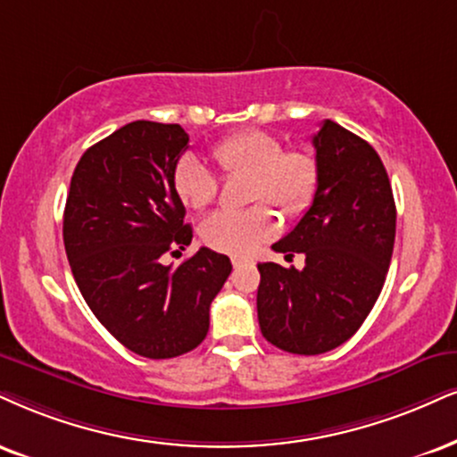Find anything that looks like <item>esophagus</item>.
Segmentation results:
<instances>
[{"label": "esophagus", "mask_w": 457, "mask_h": 457, "mask_svg": "<svg viewBox=\"0 0 457 457\" xmlns=\"http://www.w3.org/2000/svg\"><path fill=\"white\" fill-rule=\"evenodd\" d=\"M247 262H250V261H247V258H233V267L235 269H237V267H244V264H247Z\"/></svg>", "instance_id": "1"}]
</instances>
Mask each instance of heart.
Listing matches in <instances>:
<instances>
[{
  "label": "heart",
  "mask_w": 457,
  "mask_h": 457,
  "mask_svg": "<svg viewBox=\"0 0 457 457\" xmlns=\"http://www.w3.org/2000/svg\"><path fill=\"white\" fill-rule=\"evenodd\" d=\"M224 176H250V201L271 203L284 216L295 218L313 201L318 188V162L305 150H284L278 135L247 129L213 145ZM173 188L186 207L205 210L218 196V176L201 159L186 154L173 169ZM278 230L267 205L244 212H216L201 222L203 244L220 254L250 256Z\"/></svg>",
  "instance_id": "1"
}]
</instances>
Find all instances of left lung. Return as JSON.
<instances>
[{"label": "left lung", "instance_id": "8db88e82", "mask_svg": "<svg viewBox=\"0 0 457 457\" xmlns=\"http://www.w3.org/2000/svg\"><path fill=\"white\" fill-rule=\"evenodd\" d=\"M318 188L295 228L273 244L303 269L261 262L256 307L262 337L301 356L356 335L390 269L396 205L373 145L332 120L313 135Z\"/></svg>", "mask_w": 457, "mask_h": 457}]
</instances>
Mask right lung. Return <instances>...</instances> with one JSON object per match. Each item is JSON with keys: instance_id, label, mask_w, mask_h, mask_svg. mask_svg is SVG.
I'll return each instance as SVG.
<instances>
[{"instance_id": "add662e5", "label": "right lung", "mask_w": 457, "mask_h": 457, "mask_svg": "<svg viewBox=\"0 0 457 457\" xmlns=\"http://www.w3.org/2000/svg\"><path fill=\"white\" fill-rule=\"evenodd\" d=\"M186 148L179 125L129 122L84 152L63 213L67 261L87 305L116 341L152 360L205 339L210 305L233 269L210 247L162 264L193 241L173 188Z\"/></svg>"}]
</instances>
